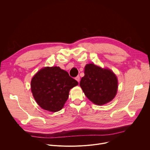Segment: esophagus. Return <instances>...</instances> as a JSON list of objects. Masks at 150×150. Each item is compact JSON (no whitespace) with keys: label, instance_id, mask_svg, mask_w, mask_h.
Returning a JSON list of instances; mask_svg holds the SVG:
<instances>
[{"label":"esophagus","instance_id":"34e87169","mask_svg":"<svg viewBox=\"0 0 150 150\" xmlns=\"http://www.w3.org/2000/svg\"><path fill=\"white\" fill-rule=\"evenodd\" d=\"M75 79L79 82V81H80V77H79V76H77L75 78Z\"/></svg>","mask_w":150,"mask_h":150}]
</instances>
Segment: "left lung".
I'll use <instances>...</instances> for the list:
<instances>
[{
	"label": "left lung",
	"mask_w": 150,
	"mask_h": 150,
	"mask_svg": "<svg viewBox=\"0 0 150 150\" xmlns=\"http://www.w3.org/2000/svg\"><path fill=\"white\" fill-rule=\"evenodd\" d=\"M84 74L79 85L91 101L95 104L103 105L115 97L118 87L117 78L111 70L90 63L85 67Z\"/></svg>",
	"instance_id": "8db88e82"
}]
</instances>
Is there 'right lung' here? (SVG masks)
<instances>
[{"label": "right lung", "instance_id": "add662e5", "mask_svg": "<svg viewBox=\"0 0 150 150\" xmlns=\"http://www.w3.org/2000/svg\"><path fill=\"white\" fill-rule=\"evenodd\" d=\"M78 82L59 67H45L32 78L31 88L37 104L46 110H60L69 97V90Z\"/></svg>", "mask_w": 150, "mask_h": 150}]
</instances>
